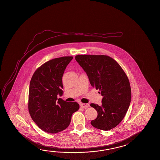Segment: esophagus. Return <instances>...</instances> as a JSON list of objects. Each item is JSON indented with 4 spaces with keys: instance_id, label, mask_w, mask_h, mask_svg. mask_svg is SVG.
<instances>
[{
    "instance_id": "34e87169",
    "label": "esophagus",
    "mask_w": 160,
    "mask_h": 160,
    "mask_svg": "<svg viewBox=\"0 0 160 160\" xmlns=\"http://www.w3.org/2000/svg\"><path fill=\"white\" fill-rule=\"evenodd\" d=\"M80 106L83 108H88L90 106L89 104H83V103H81Z\"/></svg>"
}]
</instances>
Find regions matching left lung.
<instances>
[{"label": "left lung", "instance_id": "obj_1", "mask_svg": "<svg viewBox=\"0 0 160 160\" xmlns=\"http://www.w3.org/2000/svg\"><path fill=\"white\" fill-rule=\"evenodd\" d=\"M75 58L86 72L91 85L103 97L101 106L90 104L98 113L91 124L100 130H111L122 121L130 106L131 90L126 74L116 60L107 55H78Z\"/></svg>", "mask_w": 160, "mask_h": 160}]
</instances>
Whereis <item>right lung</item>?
Masks as SVG:
<instances>
[{"label":"right lung","mask_w":160,"mask_h":160,"mask_svg":"<svg viewBox=\"0 0 160 160\" xmlns=\"http://www.w3.org/2000/svg\"><path fill=\"white\" fill-rule=\"evenodd\" d=\"M72 56L50 60L38 67L30 80L28 109L38 127L46 132L58 133L69 126L71 116L77 111V102H66L61 96L63 91L62 77Z\"/></svg>","instance_id":"add662e5"}]
</instances>
